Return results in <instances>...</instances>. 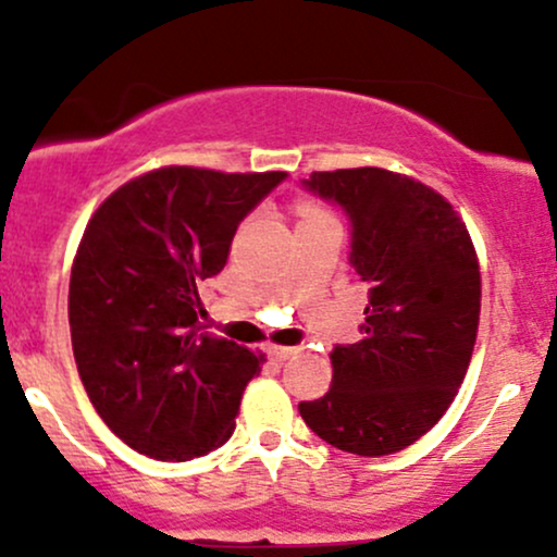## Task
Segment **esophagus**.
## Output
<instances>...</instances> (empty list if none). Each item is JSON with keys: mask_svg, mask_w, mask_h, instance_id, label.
<instances>
[{"mask_svg": "<svg viewBox=\"0 0 557 557\" xmlns=\"http://www.w3.org/2000/svg\"><path fill=\"white\" fill-rule=\"evenodd\" d=\"M267 354H270L274 361H285L296 354V348H287V345H267Z\"/></svg>", "mask_w": 557, "mask_h": 557, "instance_id": "34e87169", "label": "esophagus"}]
</instances>
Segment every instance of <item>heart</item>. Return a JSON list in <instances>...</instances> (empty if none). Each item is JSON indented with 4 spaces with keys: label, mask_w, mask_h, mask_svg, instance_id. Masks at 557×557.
Returning <instances> with one entry per match:
<instances>
[{
    "label": "heart",
    "mask_w": 557,
    "mask_h": 557,
    "mask_svg": "<svg viewBox=\"0 0 557 557\" xmlns=\"http://www.w3.org/2000/svg\"><path fill=\"white\" fill-rule=\"evenodd\" d=\"M300 212H304V216H306V214H314V212H322V209H317V207H309V203H306V207H300Z\"/></svg>",
    "instance_id": "1"
}]
</instances>
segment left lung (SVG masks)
I'll list each match as a JSON object with an SVG mask.
<instances>
[{"label": "left lung", "mask_w": 557, "mask_h": 557, "mask_svg": "<svg viewBox=\"0 0 557 557\" xmlns=\"http://www.w3.org/2000/svg\"><path fill=\"white\" fill-rule=\"evenodd\" d=\"M304 183L350 216L369 306L361 341L330 354L332 387L298 411L337 450L389 456L430 432L461 387L482 309L476 248L453 203L400 172H311Z\"/></svg>", "instance_id": "left-lung-1"}]
</instances>
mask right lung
<instances>
[{"label": "right lung", "instance_id": "1", "mask_svg": "<svg viewBox=\"0 0 557 557\" xmlns=\"http://www.w3.org/2000/svg\"><path fill=\"white\" fill-rule=\"evenodd\" d=\"M287 172L170 164L120 185L70 272V335L96 413L133 450L190 461L225 445L264 354L201 332L196 283L225 267L240 220Z\"/></svg>", "mask_w": 557, "mask_h": 557}]
</instances>
